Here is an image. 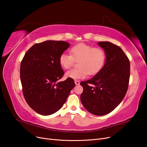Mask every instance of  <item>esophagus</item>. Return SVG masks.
Wrapping results in <instances>:
<instances>
[{
  "mask_svg": "<svg viewBox=\"0 0 147 147\" xmlns=\"http://www.w3.org/2000/svg\"><path fill=\"white\" fill-rule=\"evenodd\" d=\"M80 81H78V80H75V84H76V85H78V84H80Z\"/></svg>",
  "mask_w": 147,
  "mask_h": 147,
  "instance_id": "1",
  "label": "esophagus"
}]
</instances>
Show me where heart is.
<instances>
[{"label": "heart", "instance_id": "b5f03b06", "mask_svg": "<svg viewBox=\"0 0 147 147\" xmlns=\"http://www.w3.org/2000/svg\"><path fill=\"white\" fill-rule=\"evenodd\" d=\"M70 54L63 53L60 55L59 62L63 69H67L78 61V69H72L65 73V77L74 80L84 78L88 74L91 75L98 73L105 62V53L100 48H94L85 43H79L70 50Z\"/></svg>", "mask_w": 147, "mask_h": 147}]
</instances>
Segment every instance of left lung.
<instances>
[{
    "label": "left lung",
    "instance_id": "obj_1",
    "mask_svg": "<svg viewBox=\"0 0 147 147\" xmlns=\"http://www.w3.org/2000/svg\"><path fill=\"white\" fill-rule=\"evenodd\" d=\"M105 53L102 69L94 77L80 84L81 102L89 112L102 116L113 111L125 96L130 77V63L119 47L109 42H99Z\"/></svg>",
    "mask_w": 147,
    "mask_h": 147
}]
</instances>
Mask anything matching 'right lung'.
<instances>
[{
    "instance_id": "right-lung-1",
    "label": "right lung",
    "mask_w": 147,
    "mask_h": 147,
    "mask_svg": "<svg viewBox=\"0 0 147 147\" xmlns=\"http://www.w3.org/2000/svg\"><path fill=\"white\" fill-rule=\"evenodd\" d=\"M70 45L62 40L36 43L21 61L20 78L24 98L38 114L47 116L57 112L75 85L71 78L58 82L64 74L59 56Z\"/></svg>"
}]
</instances>
